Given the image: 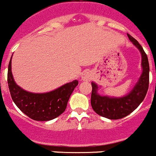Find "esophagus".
Masks as SVG:
<instances>
[{
  "label": "esophagus",
  "mask_w": 156,
  "mask_h": 156,
  "mask_svg": "<svg viewBox=\"0 0 156 156\" xmlns=\"http://www.w3.org/2000/svg\"><path fill=\"white\" fill-rule=\"evenodd\" d=\"M93 78V75L90 71L83 72L81 75V80L83 81H90Z\"/></svg>",
  "instance_id": "esophagus-1"
}]
</instances>
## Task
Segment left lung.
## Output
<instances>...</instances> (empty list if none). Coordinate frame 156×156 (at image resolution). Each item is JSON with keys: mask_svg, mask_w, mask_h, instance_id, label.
<instances>
[{"mask_svg": "<svg viewBox=\"0 0 156 156\" xmlns=\"http://www.w3.org/2000/svg\"><path fill=\"white\" fill-rule=\"evenodd\" d=\"M129 40L133 43L141 55L142 73L138 81L129 94L123 97L101 96L98 93V86L92 82L90 103L94 111L99 115L109 119H119L126 116L142 102L148 91L149 84V64L147 55L140 44L133 37L127 34Z\"/></svg>", "mask_w": 156, "mask_h": 156, "instance_id": "left-lung-1", "label": "left lung"}]
</instances>
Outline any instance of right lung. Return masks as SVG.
Returning a JSON list of instances; mask_svg holds the SVG:
<instances>
[{
  "mask_svg": "<svg viewBox=\"0 0 156 156\" xmlns=\"http://www.w3.org/2000/svg\"><path fill=\"white\" fill-rule=\"evenodd\" d=\"M12 58L8 64V83L12 100L18 108L27 116L37 121L51 120L63 113L70 95L78 85V81L75 80L46 93L27 91L16 84L14 80Z\"/></svg>",
  "mask_w": 156,
  "mask_h": 156,
  "instance_id": "right-lung-1",
  "label": "right lung"
}]
</instances>
